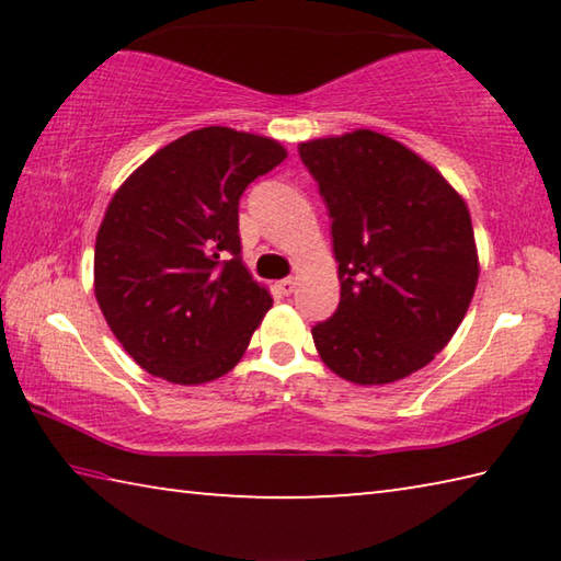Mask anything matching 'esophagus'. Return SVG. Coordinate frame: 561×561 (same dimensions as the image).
Here are the masks:
<instances>
[{
  "instance_id": "esophagus-1",
  "label": "esophagus",
  "mask_w": 561,
  "mask_h": 561,
  "mask_svg": "<svg viewBox=\"0 0 561 561\" xmlns=\"http://www.w3.org/2000/svg\"><path fill=\"white\" fill-rule=\"evenodd\" d=\"M294 289H297V279H294V277H287V279H279L277 282V291L284 294V297H289Z\"/></svg>"
}]
</instances>
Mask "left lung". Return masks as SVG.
Instances as JSON below:
<instances>
[{
	"mask_svg": "<svg viewBox=\"0 0 561 561\" xmlns=\"http://www.w3.org/2000/svg\"><path fill=\"white\" fill-rule=\"evenodd\" d=\"M331 217L341 301L311 329L336 376L393 383L431 364L478 284L468 205L421 156L374 130L299 146Z\"/></svg>",
	"mask_w": 561,
	"mask_h": 561,
	"instance_id": "1",
	"label": "left lung"
}]
</instances>
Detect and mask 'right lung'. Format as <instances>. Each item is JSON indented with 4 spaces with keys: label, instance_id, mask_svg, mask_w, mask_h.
Segmentation results:
<instances>
[{
    "label": "right lung",
    "instance_id": "obj_1",
    "mask_svg": "<svg viewBox=\"0 0 561 561\" xmlns=\"http://www.w3.org/2000/svg\"><path fill=\"white\" fill-rule=\"evenodd\" d=\"M284 158L272 138L201 128L160 148L111 197L93 291L148 374L197 386L242 358L272 297L242 264L240 197Z\"/></svg>",
    "mask_w": 561,
    "mask_h": 561
}]
</instances>
